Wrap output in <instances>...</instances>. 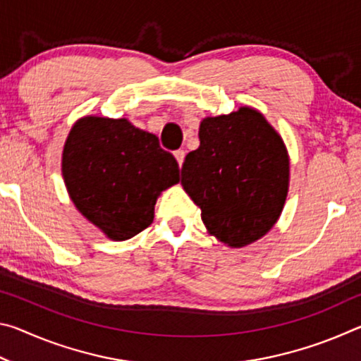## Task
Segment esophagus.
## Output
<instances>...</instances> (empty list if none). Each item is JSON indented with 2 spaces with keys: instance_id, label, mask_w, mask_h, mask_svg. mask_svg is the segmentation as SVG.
<instances>
[{
  "instance_id": "esophagus-1",
  "label": "esophagus",
  "mask_w": 361,
  "mask_h": 361,
  "mask_svg": "<svg viewBox=\"0 0 361 361\" xmlns=\"http://www.w3.org/2000/svg\"><path fill=\"white\" fill-rule=\"evenodd\" d=\"M173 156H175V159H176V162H178V166L181 167V166H183V161H185L186 152L183 151V149H176V151L173 152Z\"/></svg>"
}]
</instances>
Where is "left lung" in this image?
Listing matches in <instances>:
<instances>
[{
	"instance_id": "8db88e82",
	"label": "left lung",
	"mask_w": 361,
	"mask_h": 361,
	"mask_svg": "<svg viewBox=\"0 0 361 361\" xmlns=\"http://www.w3.org/2000/svg\"><path fill=\"white\" fill-rule=\"evenodd\" d=\"M200 145L186 156L181 185L212 235L232 248L261 239L283 210L290 159L282 137L259 111L242 106L205 118Z\"/></svg>"
}]
</instances>
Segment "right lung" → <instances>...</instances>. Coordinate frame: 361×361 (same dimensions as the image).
Masks as SVG:
<instances>
[{
  "mask_svg": "<svg viewBox=\"0 0 361 361\" xmlns=\"http://www.w3.org/2000/svg\"><path fill=\"white\" fill-rule=\"evenodd\" d=\"M62 173L76 209L111 240L148 228L159 194L180 181L178 162L156 135L127 119L99 116L73 126Z\"/></svg>",
  "mask_w": 361,
  "mask_h": 361,
  "instance_id": "obj_1",
  "label": "right lung"
}]
</instances>
